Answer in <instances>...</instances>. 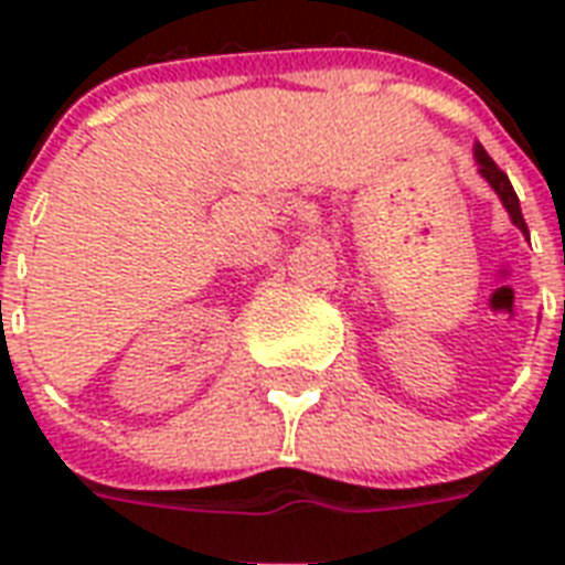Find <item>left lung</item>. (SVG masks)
<instances>
[{"label": "left lung", "instance_id": "8db88e82", "mask_svg": "<svg viewBox=\"0 0 565 565\" xmlns=\"http://www.w3.org/2000/svg\"><path fill=\"white\" fill-rule=\"evenodd\" d=\"M475 161H478V172H481L483 179L490 181V188L499 193L501 204L508 207L510 220H513V225H516L522 234H527V225H525V216H522V207H519V195L516 190H513V184H510V179L504 175V172L495 167V161H492L490 154H487V149H483L481 143L475 146Z\"/></svg>", "mask_w": 565, "mask_h": 565}]
</instances>
